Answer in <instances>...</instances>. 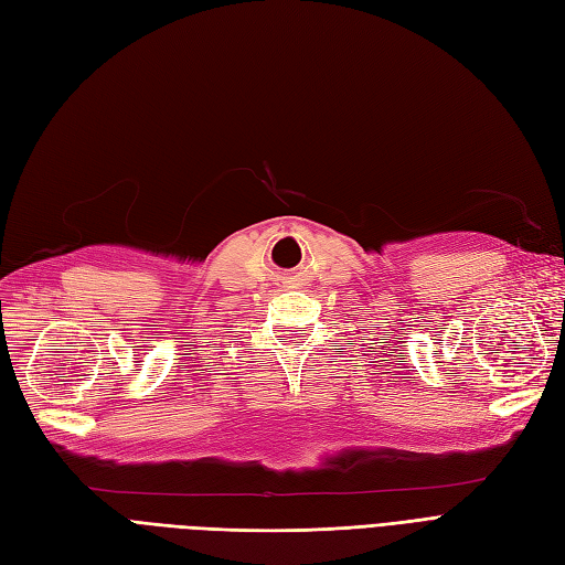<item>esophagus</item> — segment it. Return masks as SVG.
<instances>
[{
  "mask_svg": "<svg viewBox=\"0 0 565 565\" xmlns=\"http://www.w3.org/2000/svg\"><path fill=\"white\" fill-rule=\"evenodd\" d=\"M286 286H288V288H298V286H300V275H296V277H288Z\"/></svg>",
  "mask_w": 565,
  "mask_h": 565,
  "instance_id": "1",
  "label": "esophagus"
}]
</instances>
